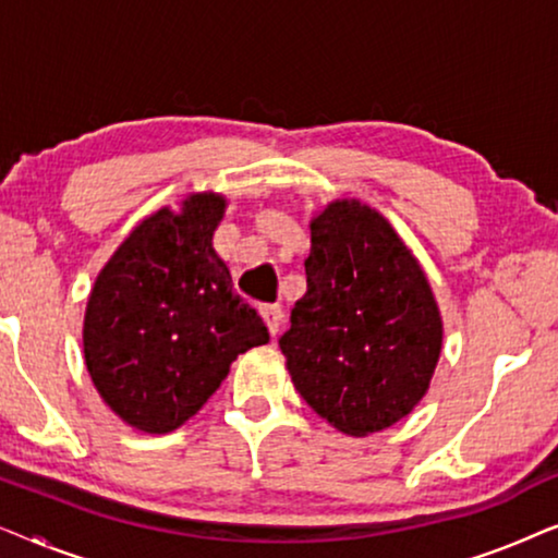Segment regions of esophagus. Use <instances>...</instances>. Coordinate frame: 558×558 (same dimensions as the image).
<instances>
[{
  "instance_id": "1",
  "label": "esophagus",
  "mask_w": 558,
  "mask_h": 558,
  "mask_svg": "<svg viewBox=\"0 0 558 558\" xmlns=\"http://www.w3.org/2000/svg\"><path fill=\"white\" fill-rule=\"evenodd\" d=\"M258 312H262V317H264L266 327H269V332L277 335L279 325H281V307H279V304H262Z\"/></svg>"
}]
</instances>
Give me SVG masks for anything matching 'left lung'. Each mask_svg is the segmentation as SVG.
Here are the masks:
<instances>
[{"label": "left lung", "instance_id": "8db88e82", "mask_svg": "<svg viewBox=\"0 0 558 558\" xmlns=\"http://www.w3.org/2000/svg\"><path fill=\"white\" fill-rule=\"evenodd\" d=\"M307 292L279 338L302 399L350 437L388 429L422 401L441 317L422 266L391 223L335 201L310 223Z\"/></svg>", "mask_w": 558, "mask_h": 558}]
</instances>
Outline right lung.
Returning <instances> with one entry per match:
<instances>
[{"mask_svg": "<svg viewBox=\"0 0 558 558\" xmlns=\"http://www.w3.org/2000/svg\"><path fill=\"white\" fill-rule=\"evenodd\" d=\"M226 197L157 210L113 251L90 289L83 353L90 380L134 429L167 434L197 414L231 363L269 342L213 248Z\"/></svg>", "mask_w": 558, "mask_h": 558, "instance_id": "add662e5", "label": "right lung"}]
</instances>
